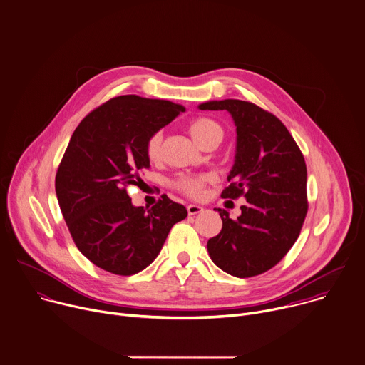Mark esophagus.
<instances>
[{"mask_svg":"<svg viewBox=\"0 0 365 365\" xmlns=\"http://www.w3.org/2000/svg\"><path fill=\"white\" fill-rule=\"evenodd\" d=\"M203 212V207L202 206H197V205H189L187 206V213L190 216H195V215H199Z\"/></svg>","mask_w":365,"mask_h":365,"instance_id":"34e87169","label":"esophagus"}]
</instances>
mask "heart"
Here are the masks:
<instances>
[{"mask_svg": "<svg viewBox=\"0 0 365 365\" xmlns=\"http://www.w3.org/2000/svg\"><path fill=\"white\" fill-rule=\"evenodd\" d=\"M189 132L193 139L200 145H206L210 140L222 139L223 128L210 118H197L189 123ZM162 132H155L146 142V155L150 160H158L162 152ZM209 183L207 175H193V176H179L172 185L175 189L192 199H200L205 193L206 185Z\"/></svg>", "mask_w": 365, "mask_h": 365, "instance_id": "b5f03b06", "label": "heart"}]
</instances>
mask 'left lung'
Listing matches in <instances>:
<instances>
[{"instance_id": "1", "label": "left lung", "mask_w": 365, "mask_h": 365, "mask_svg": "<svg viewBox=\"0 0 365 365\" xmlns=\"http://www.w3.org/2000/svg\"><path fill=\"white\" fill-rule=\"evenodd\" d=\"M202 110H227L236 125V160L223 199L246 197L242 215L219 212L222 232L207 252L223 272L247 279L274 267L300 236L309 210L304 156L273 113L240 99L209 101Z\"/></svg>"}]
</instances>
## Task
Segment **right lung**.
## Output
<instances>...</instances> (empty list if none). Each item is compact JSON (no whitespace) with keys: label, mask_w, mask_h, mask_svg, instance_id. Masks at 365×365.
<instances>
[{"label":"right lung","mask_w":365,"mask_h":365,"mask_svg":"<svg viewBox=\"0 0 365 365\" xmlns=\"http://www.w3.org/2000/svg\"><path fill=\"white\" fill-rule=\"evenodd\" d=\"M185 112L182 105L122 95L89 112L76 126L55 176L62 216L78 250L118 276L146 269L172 226L187 216L166 195L150 209L135 207L128 187L149 169L148 139Z\"/></svg>","instance_id":"right-lung-1"}]
</instances>
